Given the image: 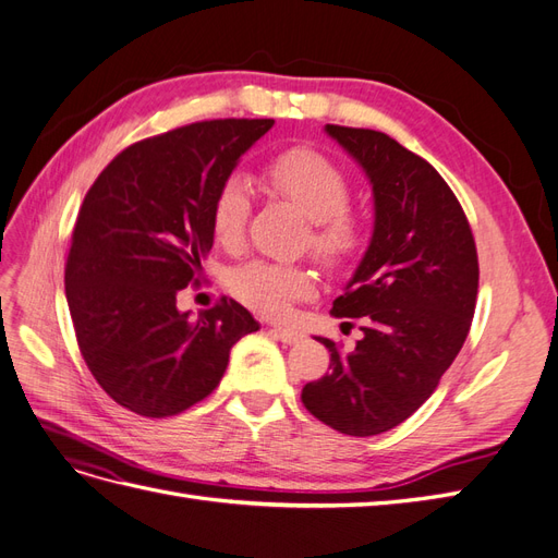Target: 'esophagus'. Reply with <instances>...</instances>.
<instances>
[{"mask_svg":"<svg viewBox=\"0 0 558 558\" xmlns=\"http://www.w3.org/2000/svg\"><path fill=\"white\" fill-rule=\"evenodd\" d=\"M272 335L277 337V340H281L283 344H298V342L305 340V332L298 330V328H286V326H275Z\"/></svg>","mask_w":558,"mask_h":558,"instance_id":"1","label":"esophagus"}]
</instances>
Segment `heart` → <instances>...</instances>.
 <instances>
[{
	"instance_id": "obj_1",
	"label": "heart",
	"mask_w": 558,
	"mask_h": 558,
	"mask_svg": "<svg viewBox=\"0 0 558 558\" xmlns=\"http://www.w3.org/2000/svg\"><path fill=\"white\" fill-rule=\"evenodd\" d=\"M265 183L312 221L310 246L328 267H342L363 246V221L347 205L351 183L342 167L312 148H289L267 162ZM251 211L248 183L228 177L214 195L209 226L218 246L240 248ZM230 291L265 316H286L298 300L314 293V277L302 265L251 260L230 272Z\"/></svg>"
}]
</instances>
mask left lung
I'll use <instances>...</instances> for the list:
<instances>
[{
	"label": "left lung",
	"mask_w": 558,
	"mask_h": 558,
	"mask_svg": "<svg viewBox=\"0 0 558 558\" xmlns=\"http://www.w3.org/2000/svg\"><path fill=\"white\" fill-rule=\"evenodd\" d=\"M373 183L375 230L335 316L365 318L356 349L302 388L305 408L344 435H379L412 416L459 356L480 263L463 207L435 167L377 130L326 125Z\"/></svg>",
	"instance_id": "1"
}]
</instances>
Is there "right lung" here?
Masks as SVG:
<instances>
[{
    "label": "right lung",
    "instance_id": "1",
    "mask_svg": "<svg viewBox=\"0 0 558 558\" xmlns=\"http://www.w3.org/2000/svg\"><path fill=\"white\" fill-rule=\"evenodd\" d=\"M272 118H221L128 146L83 199L64 267L81 356L121 408L165 418L205 400L232 344L260 326L240 302L179 312L214 246V195Z\"/></svg>",
    "mask_w": 558,
    "mask_h": 558
}]
</instances>
